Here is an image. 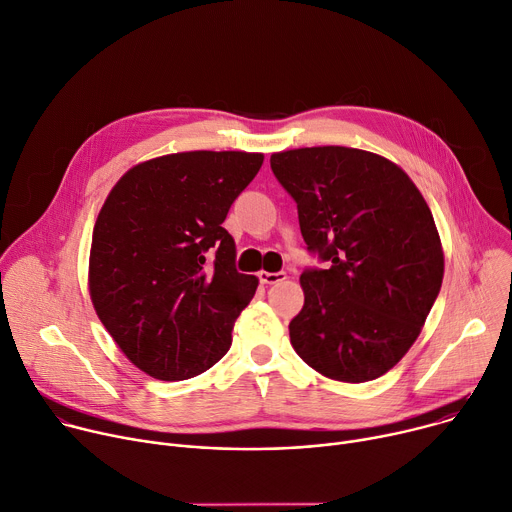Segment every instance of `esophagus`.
I'll use <instances>...</instances> for the list:
<instances>
[{"label":"esophagus","instance_id":"34e87169","mask_svg":"<svg viewBox=\"0 0 512 512\" xmlns=\"http://www.w3.org/2000/svg\"><path fill=\"white\" fill-rule=\"evenodd\" d=\"M286 280V273L284 271H259V282L265 284V286H271V284H277V282H284Z\"/></svg>","mask_w":512,"mask_h":512}]
</instances>
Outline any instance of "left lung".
<instances>
[{"label": "left lung", "instance_id": "obj_1", "mask_svg": "<svg viewBox=\"0 0 512 512\" xmlns=\"http://www.w3.org/2000/svg\"><path fill=\"white\" fill-rule=\"evenodd\" d=\"M271 169L298 204L308 249L331 263L300 275L292 347L324 378L384 376L421 335L441 290L445 257L429 204L396 163L361 149L282 151Z\"/></svg>", "mask_w": 512, "mask_h": 512}]
</instances>
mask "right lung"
<instances>
[{
	"label": "right lung",
	"instance_id": "obj_1",
	"mask_svg": "<svg viewBox=\"0 0 512 512\" xmlns=\"http://www.w3.org/2000/svg\"><path fill=\"white\" fill-rule=\"evenodd\" d=\"M261 165L263 153H171L130 167L108 194L91 235L89 296L147 376L188 380L230 349L259 280L237 271L222 222Z\"/></svg>",
	"mask_w": 512,
	"mask_h": 512
}]
</instances>
